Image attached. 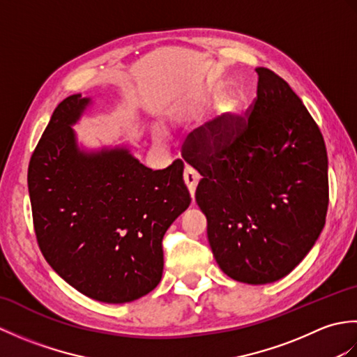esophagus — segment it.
Segmentation results:
<instances>
[{
  "label": "esophagus",
  "instance_id": "1",
  "mask_svg": "<svg viewBox=\"0 0 357 357\" xmlns=\"http://www.w3.org/2000/svg\"><path fill=\"white\" fill-rule=\"evenodd\" d=\"M184 183L188 188V192H190L192 198H195V192H196V185L199 183V174L196 173L190 167H185V172H184Z\"/></svg>",
  "mask_w": 357,
  "mask_h": 357
}]
</instances>
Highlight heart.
I'll list each match as a JSON object with an SVG mask.
<instances>
[{
  "label": "heart",
  "instance_id": "1",
  "mask_svg": "<svg viewBox=\"0 0 357 357\" xmlns=\"http://www.w3.org/2000/svg\"><path fill=\"white\" fill-rule=\"evenodd\" d=\"M222 97H224V92L221 89L211 92V95L208 96L210 104L219 102L216 119L206 128V130H204V135H202V139L208 144H218L229 138L233 130L234 121H236L239 115L241 105L236 98L227 96L222 100Z\"/></svg>",
  "mask_w": 357,
  "mask_h": 357
}]
</instances>
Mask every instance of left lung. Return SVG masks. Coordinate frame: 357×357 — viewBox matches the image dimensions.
Returning <instances> with one entry per match:
<instances>
[{
	"label": "left lung",
	"instance_id": "1",
	"mask_svg": "<svg viewBox=\"0 0 357 357\" xmlns=\"http://www.w3.org/2000/svg\"><path fill=\"white\" fill-rule=\"evenodd\" d=\"M247 123L222 142L193 144L196 202L215 259L238 282L287 276L313 248L328 208V158L319 127L287 82L257 67Z\"/></svg>",
	"mask_w": 357,
	"mask_h": 357
}]
</instances>
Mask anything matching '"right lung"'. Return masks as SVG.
<instances>
[{"label": "right lung", "instance_id": "add662e5", "mask_svg": "<svg viewBox=\"0 0 357 357\" xmlns=\"http://www.w3.org/2000/svg\"><path fill=\"white\" fill-rule=\"evenodd\" d=\"M93 104L72 95L53 112L29 164L38 244L67 284L105 304L161 282L162 238L190 206L184 164L151 170L127 147L89 150L73 126Z\"/></svg>", "mask_w": 357, "mask_h": 357}]
</instances>
